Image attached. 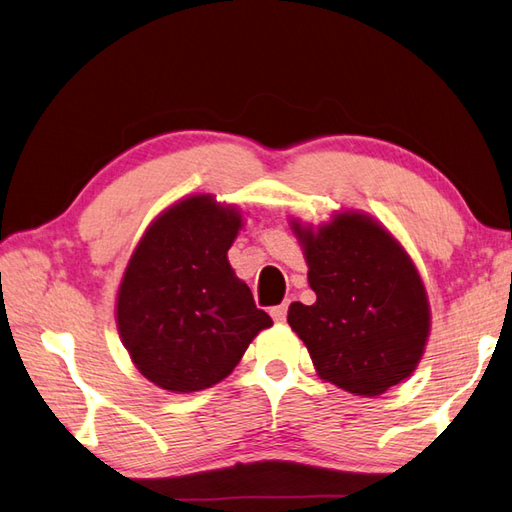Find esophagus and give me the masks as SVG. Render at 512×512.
I'll return each instance as SVG.
<instances>
[{"label":"esophagus","mask_w":512,"mask_h":512,"mask_svg":"<svg viewBox=\"0 0 512 512\" xmlns=\"http://www.w3.org/2000/svg\"><path fill=\"white\" fill-rule=\"evenodd\" d=\"M286 313H288V302L279 304V306H275V308H270V315H273L275 322H284V319H286Z\"/></svg>","instance_id":"34e87169"}]
</instances>
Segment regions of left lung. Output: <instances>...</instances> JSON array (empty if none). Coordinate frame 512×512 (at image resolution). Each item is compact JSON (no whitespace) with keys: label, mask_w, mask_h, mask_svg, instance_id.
Returning a JSON list of instances; mask_svg holds the SVG:
<instances>
[{"label":"left lung","mask_w":512,"mask_h":512,"mask_svg":"<svg viewBox=\"0 0 512 512\" xmlns=\"http://www.w3.org/2000/svg\"><path fill=\"white\" fill-rule=\"evenodd\" d=\"M290 228L317 299L290 304L288 324L317 375L362 397L413 375L430 335V304L406 248L359 210H339L317 228L290 219Z\"/></svg>","instance_id":"1"}]
</instances>
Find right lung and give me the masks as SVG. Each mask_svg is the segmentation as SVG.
Returning <instances> with one entry per match:
<instances>
[{
    "label": "right lung",
    "mask_w": 512,
    "mask_h": 512,
    "mask_svg": "<svg viewBox=\"0 0 512 512\" xmlns=\"http://www.w3.org/2000/svg\"><path fill=\"white\" fill-rule=\"evenodd\" d=\"M242 210L190 195L159 213L117 290L122 344L148 382L195 393L222 382L259 330L273 326L228 264Z\"/></svg>",
    "instance_id": "right-lung-1"
}]
</instances>
